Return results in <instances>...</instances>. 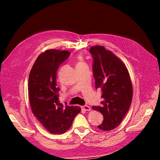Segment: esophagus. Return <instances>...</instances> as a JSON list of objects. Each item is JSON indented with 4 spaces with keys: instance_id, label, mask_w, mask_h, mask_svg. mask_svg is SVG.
Returning a JSON list of instances; mask_svg holds the SVG:
<instances>
[{
    "instance_id": "obj_1",
    "label": "esophagus",
    "mask_w": 160,
    "mask_h": 160,
    "mask_svg": "<svg viewBox=\"0 0 160 160\" xmlns=\"http://www.w3.org/2000/svg\"><path fill=\"white\" fill-rule=\"evenodd\" d=\"M82 109H83L85 111H90L91 110V108L88 105H84V106H82Z\"/></svg>"
}]
</instances>
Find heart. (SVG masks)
Here are the masks:
<instances>
[{"label":"heart","mask_w":160,"mask_h":160,"mask_svg":"<svg viewBox=\"0 0 160 160\" xmlns=\"http://www.w3.org/2000/svg\"><path fill=\"white\" fill-rule=\"evenodd\" d=\"M82 62H83V61H82V59H81V58H79V59H78V62H77V65L81 64V63H82Z\"/></svg>","instance_id":"obj_1"}]
</instances>
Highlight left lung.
I'll return each mask as SVG.
<instances>
[{"instance_id": "left-lung-1", "label": "left lung", "mask_w": 160, "mask_h": 160, "mask_svg": "<svg viewBox=\"0 0 160 160\" xmlns=\"http://www.w3.org/2000/svg\"><path fill=\"white\" fill-rule=\"evenodd\" d=\"M93 59V72L95 89L102 91L101 106H93L103 116V122L98 128L109 131L122 122L132 103L133 88L126 66L113 53L97 45L91 47Z\"/></svg>"}]
</instances>
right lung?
Returning <instances> with one entry per match:
<instances>
[{
    "label": "right lung",
    "instance_id": "1",
    "mask_svg": "<svg viewBox=\"0 0 160 160\" xmlns=\"http://www.w3.org/2000/svg\"><path fill=\"white\" fill-rule=\"evenodd\" d=\"M70 55L67 51L47 50L37 57L28 77V91L32 112L48 132L62 134L68 130L78 106L62 105L59 101L57 71Z\"/></svg>",
    "mask_w": 160,
    "mask_h": 160
}]
</instances>
